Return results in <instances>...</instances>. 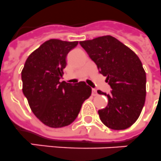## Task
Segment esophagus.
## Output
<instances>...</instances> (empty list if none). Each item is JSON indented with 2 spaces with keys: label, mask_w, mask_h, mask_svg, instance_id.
Segmentation results:
<instances>
[{
  "label": "esophagus",
  "mask_w": 161,
  "mask_h": 161,
  "mask_svg": "<svg viewBox=\"0 0 161 161\" xmlns=\"http://www.w3.org/2000/svg\"><path fill=\"white\" fill-rule=\"evenodd\" d=\"M97 92L96 89H92V96H97Z\"/></svg>",
  "instance_id": "34e87169"
}]
</instances>
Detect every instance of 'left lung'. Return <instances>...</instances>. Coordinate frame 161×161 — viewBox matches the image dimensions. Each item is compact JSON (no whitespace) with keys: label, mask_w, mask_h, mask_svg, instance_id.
<instances>
[{"label":"left lung","mask_w":161,"mask_h":161,"mask_svg":"<svg viewBox=\"0 0 161 161\" xmlns=\"http://www.w3.org/2000/svg\"><path fill=\"white\" fill-rule=\"evenodd\" d=\"M79 43L112 89L110 94L97 91L108 97L107 106L98 110L101 122L114 130L128 129L137 121L145 104L147 77L141 60L110 35Z\"/></svg>","instance_id":"8db88e82"}]
</instances>
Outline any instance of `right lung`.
<instances>
[{"label": "right lung", "mask_w": 161, "mask_h": 161, "mask_svg": "<svg viewBox=\"0 0 161 161\" xmlns=\"http://www.w3.org/2000/svg\"><path fill=\"white\" fill-rule=\"evenodd\" d=\"M78 42L50 39L30 54L21 72L23 92L31 110L51 128L68 126L77 118L92 88L85 82L72 85L64 75L67 55Z\"/></svg>", "instance_id": "obj_1"}]
</instances>
